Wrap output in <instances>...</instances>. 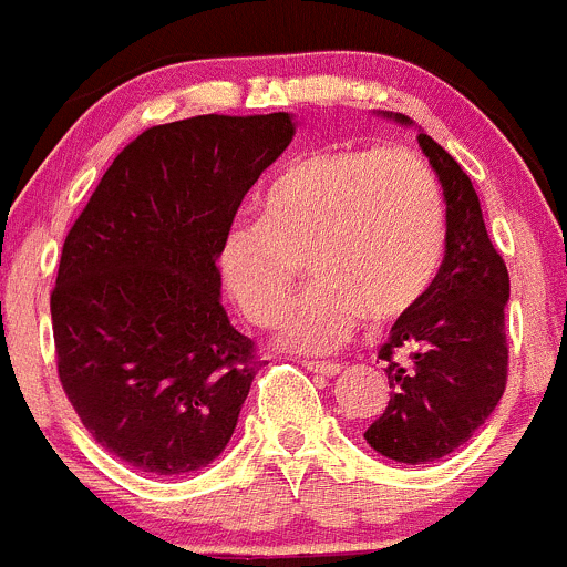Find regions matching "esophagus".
Instances as JSON below:
<instances>
[{"label": "esophagus", "instance_id": "34e87169", "mask_svg": "<svg viewBox=\"0 0 567 567\" xmlns=\"http://www.w3.org/2000/svg\"><path fill=\"white\" fill-rule=\"evenodd\" d=\"M308 367V372L313 374H321V378H336V374H341V363H324V361H308L305 363Z\"/></svg>", "mask_w": 567, "mask_h": 567}]
</instances>
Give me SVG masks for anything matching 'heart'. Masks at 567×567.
I'll return each mask as SVG.
<instances>
[{
	"label": "heart",
	"mask_w": 567,
	"mask_h": 567,
	"mask_svg": "<svg viewBox=\"0 0 567 567\" xmlns=\"http://www.w3.org/2000/svg\"><path fill=\"white\" fill-rule=\"evenodd\" d=\"M444 254V204L427 162L405 147H319L285 167L262 215L237 218L220 240L226 290L254 324H274L301 274L313 277L282 319L277 343L330 352L367 316L409 313Z\"/></svg>",
	"instance_id": "obj_1"
}]
</instances>
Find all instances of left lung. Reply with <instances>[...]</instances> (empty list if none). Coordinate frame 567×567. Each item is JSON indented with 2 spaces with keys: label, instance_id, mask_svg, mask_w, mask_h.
Segmentation results:
<instances>
[{
  "label": "left lung",
  "instance_id": "8db88e82",
  "mask_svg": "<svg viewBox=\"0 0 567 567\" xmlns=\"http://www.w3.org/2000/svg\"><path fill=\"white\" fill-rule=\"evenodd\" d=\"M383 120L411 128L405 114ZM444 195V259L431 290L391 327L380 358L391 400L363 439L400 464H431L462 447L506 389L509 271L486 235L481 200L456 158L416 131ZM403 351V362L393 352Z\"/></svg>",
  "mask_w": 567,
  "mask_h": 567
}]
</instances>
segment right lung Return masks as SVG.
<instances>
[{
  "label": "right lung",
  "mask_w": 567,
  "mask_h": 567,
  "mask_svg": "<svg viewBox=\"0 0 567 567\" xmlns=\"http://www.w3.org/2000/svg\"><path fill=\"white\" fill-rule=\"evenodd\" d=\"M293 134L288 111L147 128L69 229L58 374L86 431L142 473H195L235 433L262 363L220 305V240Z\"/></svg>",
  "instance_id": "add662e5"
}]
</instances>
